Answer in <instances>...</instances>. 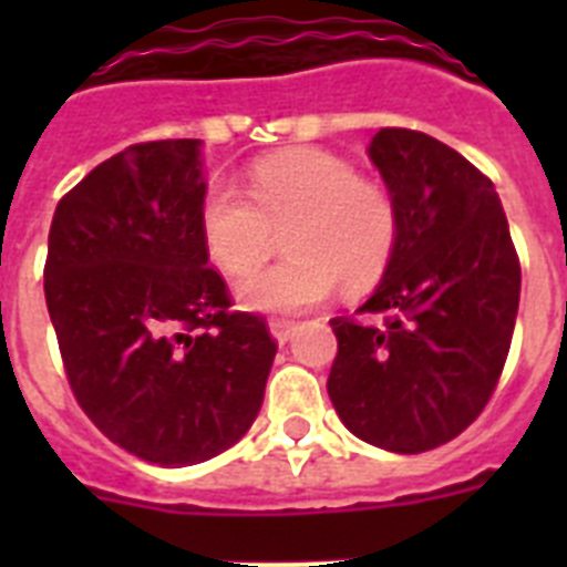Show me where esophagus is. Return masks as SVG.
<instances>
[{
	"label": "esophagus",
	"instance_id": "obj_1",
	"mask_svg": "<svg viewBox=\"0 0 567 567\" xmlns=\"http://www.w3.org/2000/svg\"><path fill=\"white\" fill-rule=\"evenodd\" d=\"M269 332H272V338L278 340V343H287L295 332V320L292 318H272L269 320Z\"/></svg>",
	"mask_w": 567,
	"mask_h": 567
}]
</instances>
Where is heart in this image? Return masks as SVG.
<instances>
[{"label":"heart","mask_w":567,"mask_h":567,"mask_svg":"<svg viewBox=\"0 0 567 567\" xmlns=\"http://www.w3.org/2000/svg\"><path fill=\"white\" fill-rule=\"evenodd\" d=\"M247 199L224 182L202 198L209 258L240 278L266 259L275 228L290 224V258L238 284V298L264 312H300L340 280L369 287L385 272L400 240V207L385 184L358 175L352 162L320 147H289L247 169Z\"/></svg>","instance_id":"b5f03b06"}]
</instances>
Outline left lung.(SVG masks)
<instances>
[{"label":"left lung","mask_w":567,"mask_h":567,"mask_svg":"<svg viewBox=\"0 0 567 567\" xmlns=\"http://www.w3.org/2000/svg\"><path fill=\"white\" fill-rule=\"evenodd\" d=\"M400 207L380 287L332 318L334 412L398 454L463 434L503 374L519 307V258L485 173L432 135L383 127L369 147Z\"/></svg>","instance_id":"1"}]
</instances>
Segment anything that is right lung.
Masks as SVG:
<instances>
[{
  "label": "right lung",
  "instance_id": "right-lung-1",
  "mask_svg": "<svg viewBox=\"0 0 567 567\" xmlns=\"http://www.w3.org/2000/svg\"><path fill=\"white\" fill-rule=\"evenodd\" d=\"M195 138L130 144L62 195L44 300L70 392L155 465L204 463L249 432L278 343L235 312L204 247Z\"/></svg>",
  "mask_w": 567,
  "mask_h": 567
}]
</instances>
